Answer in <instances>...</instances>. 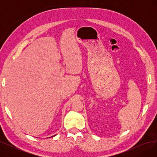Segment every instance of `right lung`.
Returning <instances> with one entry per match:
<instances>
[{
    "mask_svg": "<svg viewBox=\"0 0 157 157\" xmlns=\"http://www.w3.org/2000/svg\"><path fill=\"white\" fill-rule=\"evenodd\" d=\"M52 137H53V136H52Z\"/></svg>",
    "mask_w": 157,
    "mask_h": 157,
    "instance_id": "1",
    "label": "right lung"
}]
</instances>
